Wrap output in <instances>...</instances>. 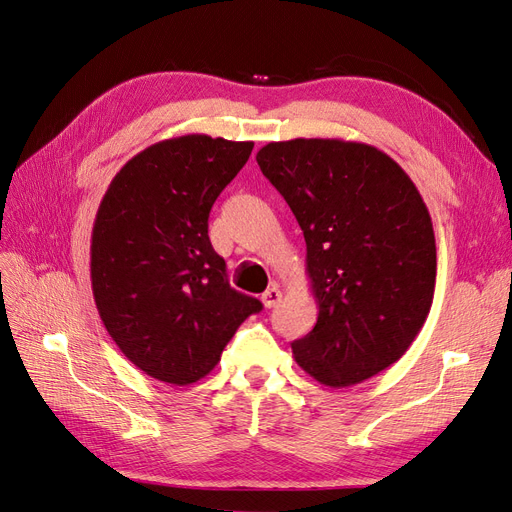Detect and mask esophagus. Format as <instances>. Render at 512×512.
Listing matches in <instances>:
<instances>
[{"instance_id":"1","label":"esophagus","mask_w":512,"mask_h":512,"mask_svg":"<svg viewBox=\"0 0 512 512\" xmlns=\"http://www.w3.org/2000/svg\"><path fill=\"white\" fill-rule=\"evenodd\" d=\"M262 303H265V307H275L277 303L282 301V290L277 288V286H271V288H267L265 292H262Z\"/></svg>"}]
</instances>
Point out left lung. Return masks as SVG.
I'll use <instances>...</instances> for the list:
<instances>
[{"label":"left lung","instance_id":"left-lung-1","mask_svg":"<svg viewBox=\"0 0 512 512\" xmlns=\"http://www.w3.org/2000/svg\"><path fill=\"white\" fill-rule=\"evenodd\" d=\"M256 162L297 218L316 327L292 342L320 384L352 386L399 361L436 288V237L416 185L384 151L339 138L269 143Z\"/></svg>","mask_w":512,"mask_h":512}]
</instances>
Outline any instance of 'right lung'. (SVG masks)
Returning <instances> with one entry per match:
<instances>
[{
  "mask_svg": "<svg viewBox=\"0 0 512 512\" xmlns=\"http://www.w3.org/2000/svg\"><path fill=\"white\" fill-rule=\"evenodd\" d=\"M252 141L168 138L121 166L91 230V290L108 335L147 376L205 378L239 324L262 309L230 288L209 241V211Z\"/></svg>",
  "mask_w": 512,
  "mask_h": 512,
  "instance_id": "add662e5",
  "label": "right lung"
}]
</instances>
